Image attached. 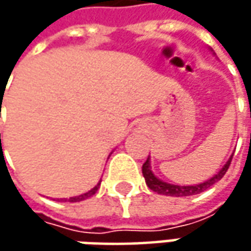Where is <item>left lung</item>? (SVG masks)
<instances>
[{
    "label": "left lung",
    "mask_w": 251,
    "mask_h": 251,
    "mask_svg": "<svg viewBox=\"0 0 251 251\" xmlns=\"http://www.w3.org/2000/svg\"><path fill=\"white\" fill-rule=\"evenodd\" d=\"M232 156H233V155H232ZM232 156L229 158V160L224 165V168L221 169L214 177H211L209 180H207V181H204V183L196 184V186H176V184H169L166 181H162V180L156 177V176L152 173V170H151L150 156H148V159L145 160V163L142 165V175H144V177H145L147 186H148L152 191L158 193V194L170 196V197H188V196H194V194H200V193L205 191L208 187H211L212 184H215L217 181H219L221 178L224 177V175L226 173L227 169H229Z\"/></svg>",
    "instance_id": "obj_1"
}]
</instances>
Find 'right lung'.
Returning a JSON list of instances; mask_svg holds the SVG:
<instances>
[{
  "mask_svg": "<svg viewBox=\"0 0 251 251\" xmlns=\"http://www.w3.org/2000/svg\"><path fill=\"white\" fill-rule=\"evenodd\" d=\"M1 137V135H0ZM100 186V181L98 183V186H95V187L92 188L91 191H88V193H85V194H81V196H76V197H71L68 201H71V202H76V201H82V200H86V198L92 197L96 191H98V188Z\"/></svg>",
  "mask_w": 251,
  "mask_h": 251,
  "instance_id": "right-lung-1",
  "label": "right lung"
}]
</instances>
